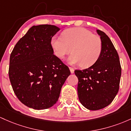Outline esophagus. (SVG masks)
Wrapping results in <instances>:
<instances>
[{
    "mask_svg": "<svg viewBox=\"0 0 131 131\" xmlns=\"http://www.w3.org/2000/svg\"><path fill=\"white\" fill-rule=\"evenodd\" d=\"M69 69H70V72H71V73H73V72H74V69L72 68V67H69Z\"/></svg>",
    "mask_w": 131,
    "mask_h": 131,
    "instance_id": "1",
    "label": "esophagus"
}]
</instances>
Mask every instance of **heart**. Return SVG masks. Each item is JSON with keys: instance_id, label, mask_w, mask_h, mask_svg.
I'll return each instance as SVG.
<instances>
[{"instance_id": "heart-1", "label": "heart", "mask_w": 131, "mask_h": 131, "mask_svg": "<svg viewBox=\"0 0 131 131\" xmlns=\"http://www.w3.org/2000/svg\"><path fill=\"white\" fill-rule=\"evenodd\" d=\"M51 45L57 58L63 60L71 52L72 55L68 62L82 67H90L96 62L103 50L101 38L84 28L67 29L62 34V37L54 36Z\"/></svg>"}]
</instances>
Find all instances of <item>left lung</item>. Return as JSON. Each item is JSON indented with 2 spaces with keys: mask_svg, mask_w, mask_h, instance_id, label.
Wrapping results in <instances>:
<instances>
[{
  "mask_svg": "<svg viewBox=\"0 0 131 131\" xmlns=\"http://www.w3.org/2000/svg\"><path fill=\"white\" fill-rule=\"evenodd\" d=\"M96 31L103 41L100 57L89 68L75 70L79 79V99L90 110H101L112 102L118 92L121 75L119 58L113 42L103 31Z\"/></svg>",
  "mask_w": 131,
  "mask_h": 131,
  "instance_id": "left-lung-1",
  "label": "left lung"
}]
</instances>
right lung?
I'll return each mask as SVG.
<instances>
[{
  "label": "right lung",
  "mask_w": 131,
  "mask_h": 131,
  "mask_svg": "<svg viewBox=\"0 0 131 131\" xmlns=\"http://www.w3.org/2000/svg\"><path fill=\"white\" fill-rule=\"evenodd\" d=\"M59 30L51 25L33 26L10 54L8 75L13 90L29 108L52 106L70 74L69 67L53 54L51 45V38Z\"/></svg>",
  "instance_id": "1"
}]
</instances>
